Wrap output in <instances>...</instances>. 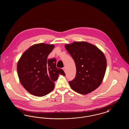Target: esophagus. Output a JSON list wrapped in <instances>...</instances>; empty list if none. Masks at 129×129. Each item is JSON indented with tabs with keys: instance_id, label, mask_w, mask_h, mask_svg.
<instances>
[{
	"instance_id": "1",
	"label": "esophagus",
	"mask_w": 129,
	"mask_h": 129,
	"mask_svg": "<svg viewBox=\"0 0 129 129\" xmlns=\"http://www.w3.org/2000/svg\"><path fill=\"white\" fill-rule=\"evenodd\" d=\"M63 70H64V72H65V71H66V67H64L63 68Z\"/></svg>"
}]
</instances>
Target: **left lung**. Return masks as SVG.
Here are the masks:
<instances>
[{
	"instance_id": "left-lung-1",
	"label": "left lung",
	"mask_w": 129,
	"mask_h": 129,
	"mask_svg": "<svg viewBox=\"0 0 129 129\" xmlns=\"http://www.w3.org/2000/svg\"><path fill=\"white\" fill-rule=\"evenodd\" d=\"M65 47L75 62L76 74L69 81L74 91L87 94L97 88L103 82L107 62L104 53L94 45L86 42H74Z\"/></svg>"
}]
</instances>
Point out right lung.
<instances>
[{
  "label": "right lung",
  "mask_w": 129,
  "mask_h": 129,
  "mask_svg": "<svg viewBox=\"0 0 129 129\" xmlns=\"http://www.w3.org/2000/svg\"><path fill=\"white\" fill-rule=\"evenodd\" d=\"M53 44L40 43L32 45L21 55L17 69L19 81L31 94L42 97L51 92L59 75L65 76L56 67L55 58L47 59L54 48Z\"/></svg>",
  "instance_id": "obj_1"
}]
</instances>
